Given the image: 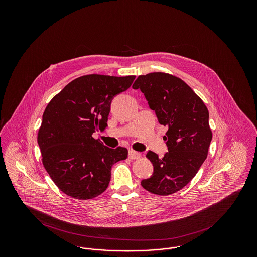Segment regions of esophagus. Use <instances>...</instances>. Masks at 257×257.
Here are the masks:
<instances>
[{"label":"esophagus","instance_id":"34e87169","mask_svg":"<svg viewBox=\"0 0 257 257\" xmlns=\"http://www.w3.org/2000/svg\"><path fill=\"white\" fill-rule=\"evenodd\" d=\"M141 156H142L141 153H139V152H137V151H134V150H129V153H128L129 159H139V158H141Z\"/></svg>","mask_w":257,"mask_h":257}]
</instances>
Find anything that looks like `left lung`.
I'll use <instances>...</instances> for the list:
<instances>
[{
    "mask_svg": "<svg viewBox=\"0 0 257 257\" xmlns=\"http://www.w3.org/2000/svg\"><path fill=\"white\" fill-rule=\"evenodd\" d=\"M133 88L141 89L160 124L168 127L164 140L169 152L162 159L147 152L154 171L141 184L152 194L169 196L189 183L207 158L212 141L209 111L190 86L171 74L141 75Z\"/></svg>",
    "mask_w": 257,
    "mask_h": 257,
    "instance_id": "left-lung-1",
    "label": "left lung"
}]
</instances>
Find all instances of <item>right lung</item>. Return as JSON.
I'll list each match as a JSON object with an SVG mask.
<instances>
[{
	"mask_svg": "<svg viewBox=\"0 0 257 257\" xmlns=\"http://www.w3.org/2000/svg\"><path fill=\"white\" fill-rule=\"evenodd\" d=\"M136 76L91 74L79 77L53 98L42 115L37 143L50 177L65 195L89 199L108 188L113 164L125 160V147H105L92 134L107 126L113 97Z\"/></svg>",
	"mask_w": 257,
	"mask_h": 257,
	"instance_id": "obj_1",
	"label": "right lung"
}]
</instances>
